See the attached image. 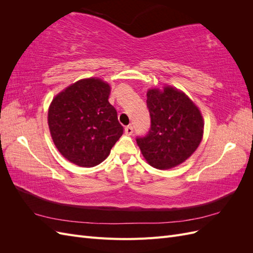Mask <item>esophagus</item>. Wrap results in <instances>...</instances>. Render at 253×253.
I'll return each mask as SVG.
<instances>
[{
	"mask_svg": "<svg viewBox=\"0 0 253 253\" xmlns=\"http://www.w3.org/2000/svg\"><path fill=\"white\" fill-rule=\"evenodd\" d=\"M133 126H126V128H125V132H126V135H132L133 134Z\"/></svg>",
	"mask_w": 253,
	"mask_h": 253,
	"instance_id": "1",
	"label": "esophagus"
}]
</instances>
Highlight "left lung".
I'll use <instances>...</instances> for the list:
<instances>
[{"instance_id": "8db88e82", "label": "left lung", "mask_w": 253, "mask_h": 253, "mask_svg": "<svg viewBox=\"0 0 253 253\" xmlns=\"http://www.w3.org/2000/svg\"><path fill=\"white\" fill-rule=\"evenodd\" d=\"M147 106L151 126L138 136L137 144L147 162L159 170L171 169L185 162L200 145L204 120L197 106L178 89L166 86L149 89Z\"/></svg>"}]
</instances>
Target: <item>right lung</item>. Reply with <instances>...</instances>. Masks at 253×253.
Returning a JSON list of instances; mask_svg holds the SVG:
<instances>
[{"instance_id": "right-lung-1", "label": "right lung", "mask_w": 253, "mask_h": 253, "mask_svg": "<svg viewBox=\"0 0 253 253\" xmlns=\"http://www.w3.org/2000/svg\"><path fill=\"white\" fill-rule=\"evenodd\" d=\"M111 87L100 79H83L57 95L48 110L53 143L67 160L95 167L109 156L124 134L117 111L109 102Z\"/></svg>"}]
</instances>
